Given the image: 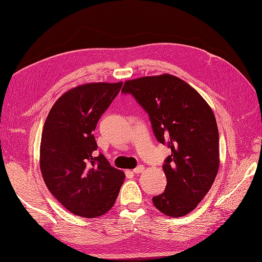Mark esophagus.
I'll return each instance as SVG.
<instances>
[{"instance_id": "34e87169", "label": "esophagus", "mask_w": 262, "mask_h": 262, "mask_svg": "<svg viewBox=\"0 0 262 262\" xmlns=\"http://www.w3.org/2000/svg\"><path fill=\"white\" fill-rule=\"evenodd\" d=\"M144 171V166H138L137 168H134L133 169V173H141V172H143Z\"/></svg>"}]
</instances>
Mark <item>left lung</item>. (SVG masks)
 Wrapping results in <instances>:
<instances>
[{"label":"left lung","instance_id":"left-lung-1","mask_svg":"<svg viewBox=\"0 0 262 262\" xmlns=\"http://www.w3.org/2000/svg\"><path fill=\"white\" fill-rule=\"evenodd\" d=\"M149 116L156 139L171 148L164 164L165 192L152 204L167 217L193 211L208 193L220 166L219 131L211 107L194 88L164 74L125 81Z\"/></svg>","mask_w":262,"mask_h":262}]
</instances>
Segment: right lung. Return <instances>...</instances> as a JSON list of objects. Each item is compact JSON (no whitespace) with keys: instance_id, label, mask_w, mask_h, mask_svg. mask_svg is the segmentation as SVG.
I'll list each match as a JSON object with an SVG mask.
<instances>
[{"instance_id":"obj_1","label":"right lung","mask_w":262,"mask_h":262,"mask_svg":"<svg viewBox=\"0 0 262 262\" xmlns=\"http://www.w3.org/2000/svg\"><path fill=\"white\" fill-rule=\"evenodd\" d=\"M122 82H91L62 94L44 122L40 169L45 185L67 210L96 218L112 209L125 178L103 154L93 131Z\"/></svg>"}]
</instances>
